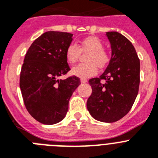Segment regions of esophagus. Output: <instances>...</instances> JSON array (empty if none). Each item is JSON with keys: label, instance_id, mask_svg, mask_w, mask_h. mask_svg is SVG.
Masks as SVG:
<instances>
[{"label": "esophagus", "instance_id": "obj_1", "mask_svg": "<svg viewBox=\"0 0 158 158\" xmlns=\"http://www.w3.org/2000/svg\"><path fill=\"white\" fill-rule=\"evenodd\" d=\"M80 81H81L82 83H87V79H80Z\"/></svg>", "mask_w": 158, "mask_h": 158}]
</instances>
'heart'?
<instances>
[{
  "label": "heart",
  "mask_w": 158,
  "mask_h": 158,
  "mask_svg": "<svg viewBox=\"0 0 158 158\" xmlns=\"http://www.w3.org/2000/svg\"><path fill=\"white\" fill-rule=\"evenodd\" d=\"M81 51L88 53L86 56L87 63L77 65L71 70L73 75L79 78H88L95 75L98 67L104 68L109 62V56L104 50V44L97 37H87L79 42V45L71 43L66 50L67 61L71 64L76 63Z\"/></svg>",
  "instance_id": "b5f03b06"
}]
</instances>
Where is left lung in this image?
<instances>
[{"label":"left lung","mask_w":158,"mask_h":158,"mask_svg":"<svg viewBox=\"0 0 158 158\" xmlns=\"http://www.w3.org/2000/svg\"><path fill=\"white\" fill-rule=\"evenodd\" d=\"M112 57L99 78L89 79L92 93L87 102L91 116L101 122L120 120L133 105L140 84V59L134 46L118 32H107Z\"/></svg>","instance_id":"obj_1"}]
</instances>
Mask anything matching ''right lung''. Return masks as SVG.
Listing matches in <instances>:
<instances>
[{
  "instance_id": "add662e5",
  "label": "right lung",
  "mask_w": 158,
  "mask_h": 158,
  "mask_svg": "<svg viewBox=\"0 0 158 158\" xmlns=\"http://www.w3.org/2000/svg\"><path fill=\"white\" fill-rule=\"evenodd\" d=\"M72 36L66 32H46L34 40L24 59L20 74L24 104L42 124H54L63 120L70 98L81 83L75 75L59 79L71 70L66 50Z\"/></svg>"
}]
</instances>
